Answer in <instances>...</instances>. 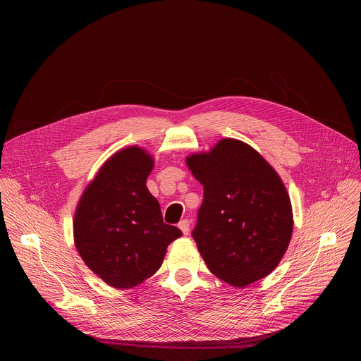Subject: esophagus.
Returning a JSON list of instances; mask_svg holds the SVG:
<instances>
[{
  "label": "esophagus",
  "mask_w": 361,
  "mask_h": 361,
  "mask_svg": "<svg viewBox=\"0 0 361 361\" xmlns=\"http://www.w3.org/2000/svg\"><path fill=\"white\" fill-rule=\"evenodd\" d=\"M178 228L181 230V233H183L184 235H188V233H190V222H188L187 219L180 221V224H178Z\"/></svg>",
  "instance_id": "obj_1"
}]
</instances>
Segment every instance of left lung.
Returning <instances> with one entry per match:
<instances>
[{
    "mask_svg": "<svg viewBox=\"0 0 361 361\" xmlns=\"http://www.w3.org/2000/svg\"><path fill=\"white\" fill-rule=\"evenodd\" d=\"M185 162L203 185L192 235L206 267L234 287L269 275L293 234L290 196L276 171L235 139H222Z\"/></svg>",
    "mask_w": 361,
    "mask_h": 361,
    "instance_id": "1",
    "label": "left lung"
}]
</instances>
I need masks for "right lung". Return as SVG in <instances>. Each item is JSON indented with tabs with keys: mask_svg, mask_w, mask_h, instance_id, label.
<instances>
[{
	"mask_svg": "<svg viewBox=\"0 0 361 361\" xmlns=\"http://www.w3.org/2000/svg\"><path fill=\"white\" fill-rule=\"evenodd\" d=\"M154 159L130 146L112 155L86 187L73 230L87 268L108 286L142 283L162 264L166 247L183 235L162 219L159 202L146 187Z\"/></svg>",
	"mask_w": 361,
	"mask_h": 361,
	"instance_id": "obj_1",
	"label": "right lung"
}]
</instances>
